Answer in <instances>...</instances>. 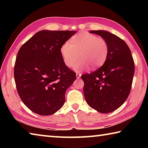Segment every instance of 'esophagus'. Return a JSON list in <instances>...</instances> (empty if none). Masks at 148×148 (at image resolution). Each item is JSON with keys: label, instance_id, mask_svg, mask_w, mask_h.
I'll list each match as a JSON object with an SVG mask.
<instances>
[{"label": "esophagus", "instance_id": "1", "mask_svg": "<svg viewBox=\"0 0 148 148\" xmlns=\"http://www.w3.org/2000/svg\"><path fill=\"white\" fill-rule=\"evenodd\" d=\"M80 77H81V74H80V73H76V77H77V78L79 79Z\"/></svg>", "mask_w": 148, "mask_h": 148}]
</instances>
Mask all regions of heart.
I'll return each mask as SVG.
<instances>
[{
	"label": "heart",
	"instance_id": "heart-1",
	"mask_svg": "<svg viewBox=\"0 0 148 148\" xmlns=\"http://www.w3.org/2000/svg\"><path fill=\"white\" fill-rule=\"evenodd\" d=\"M61 53L64 64L74 66L80 58L74 69L81 71L91 66L97 69L103 64L108 53V45L104 38L87 32H79L66 42L61 47Z\"/></svg>",
	"mask_w": 148,
	"mask_h": 148
}]
</instances>
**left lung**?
Returning <instances> with one entry per match:
<instances>
[{
    "instance_id": "left-lung-1",
    "label": "left lung",
    "mask_w": 148,
    "mask_h": 148,
    "mask_svg": "<svg viewBox=\"0 0 148 148\" xmlns=\"http://www.w3.org/2000/svg\"><path fill=\"white\" fill-rule=\"evenodd\" d=\"M108 45L104 64L91 74L82 75L87 103L101 113L114 112L124 103L131 91L134 62L129 46L116 35L106 31H91Z\"/></svg>"
}]
</instances>
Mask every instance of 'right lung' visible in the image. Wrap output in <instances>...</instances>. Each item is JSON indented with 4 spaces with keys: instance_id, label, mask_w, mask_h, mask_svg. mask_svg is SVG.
<instances>
[{
    "instance_id": "1",
    "label": "right lung",
    "mask_w": 148,
    "mask_h": 148,
    "mask_svg": "<svg viewBox=\"0 0 148 148\" xmlns=\"http://www.w3.org/2000/svg\"><path fill=\"white\" fill-rule=\"evenodd\" d=\"M76 32L43 30L20 47L15 82L21 101L34 113L49 116L64 105L65 92L76 75L64 64L61 47Z\"/></svg>"
}]
</instances>
